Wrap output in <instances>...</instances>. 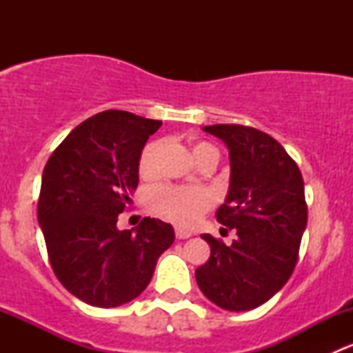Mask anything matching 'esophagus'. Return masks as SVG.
<instances>
[{"instance_id":"34e87169","label":"esophagus","mask_w":353,"mask_h":353,"mask_svg":"<svg viewBox=\"0 0 353 353\" xmlns=\"http://www.w3.org/2000/svg\"><path fill=\"white\" fill-rule=\"evenodd\" d=\"M191 236H193V232H191V230L176 227V237H177V239H188V237H191Z\"/></svg>"}]
</instances>
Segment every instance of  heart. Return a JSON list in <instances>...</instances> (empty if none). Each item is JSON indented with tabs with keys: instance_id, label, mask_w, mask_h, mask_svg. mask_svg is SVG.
Instances as JSON below:
<instances>
[{
	"instance_id": "heart-1",
	"label": "heart",
	"mask_w": 353,
	"mask_h": 353,
	"mask_svg": "<svg viewBox=\"0 0 353 353\" xmlns=\"http://www.w3.org/2000/svg\"><path fill=\"white\" fill-rule=\"evenodd\" d=\"M160 145L152 141L141 150L138 160V170L141 177H152L155 170V157L159 154ZM193 159L203 160L208 155H215L219 160V152L215 147L205 141H196L191 147ZM152 210L159 213L163 219L177 223V225H191L194 220L199 219L203 212L212 205V194L205 188L198 186H174V184H160L155 186L148 194Z\"/></svg>"
}]
</instances>
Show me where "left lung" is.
<instances>
[{"instance_id": "obj_1", "label": "left lung", "mask_w": 353, "mask_h": 353, "mask_svg": "<svg viewBox=\"0 0 353 353\" xmlns=\"http://www.w3.org/2000/svg\"><path fill=\"white\" fill-rule=\"evenodd\" d=\"M203 131L229 148L230 184L216 220L236 229L227 245L210 234V258L196 268L198 287L225 311L265 304L290 279L307 225L304 181L297 163L270 134L241 124Z\"/></svg>"}]
</instances>
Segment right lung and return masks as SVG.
I'll return each mask as SVG.
<instances>
[{
    "instance_id": "1",
    "label": "right lung",
    "mask_w": 353,
    "mask_h": 353,
    "mask_svg": "<svg viewBox=\"0 0 353 353\" xmlns=\"http://www.w3.org/2000/svg\"><path fill=\"white\" fill-rule=\"evenodd\" d=\"M162 121L104 110L78 124L42 172L37 219L52 272L68 292L95 307L133 301L174 243L170 223L145 216L117 230V215L138 186V160Z\"/></svg>"
}]
</instances>
